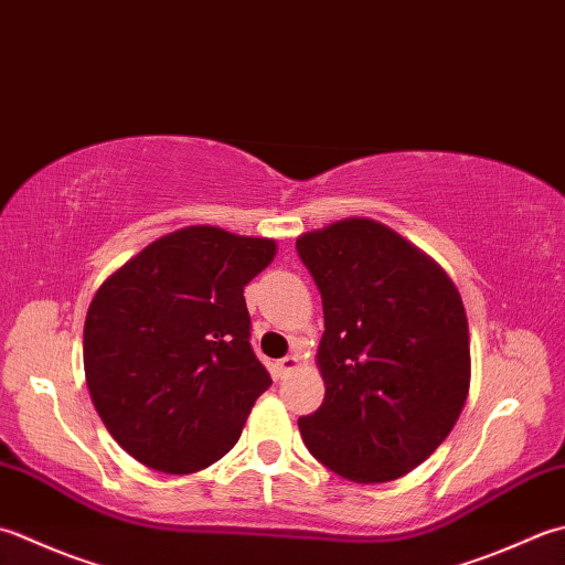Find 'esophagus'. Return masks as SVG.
Returning <instances> with one entry per match:
<instances>
[{
  "label": "esophagus",
  "mask_w": 565,
  "mask_h": 565,
  "mask_svg": "<svg viewBox=\"0 0 565 565\" xmlns=\"http://www.w3.org/2000/svg\"><path fill=\"white\" fill-rule=\"evenodd\" d=\"M296 367H298V358L296 355H286L279 362H276V372H279V377H284V374H289Z\"/></svg>",
  "instance_id": "34e87169"
}]
</instances>
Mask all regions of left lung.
Instances as JSON below:
<instances>
[{
	"label": "left lung",
	"instance_id": "obj_1",
	"mask_svg": "<svg viewBox=\"0 0 565 565\" xmlns=\"http://www.w3.org/2000/svg\"><path fill=\"white\" fill-rule=\"evenodd\" d=\"M296 252L323 298L326 399L298 418L318 462L352 482L396 480L444 444L470 390L456 284L394 230L350 217Z\"/></svg>",
	"mask_w": 565,
	"mask_h": 565
}]
</instances>
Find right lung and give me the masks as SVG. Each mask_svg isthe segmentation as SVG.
<instances>
[{
    "instance_id": "add662e5",
    "label": "right lung",
    "mask_w": 565,
    "mask_h": 565,
    "mask_svg": "<svg viewBox=\"0 0 565 565\" xmlns=\"http://www.w3.org/2000/svg\"><path fill=\"white\" fill-rule=\"evenodd\" d=\"M274 239L210 225L171 232L99 286L85 318V380L117 444L188 475L237 444L271 377L249 345L245 286Z\"/></svg>"
}]
</instances>
